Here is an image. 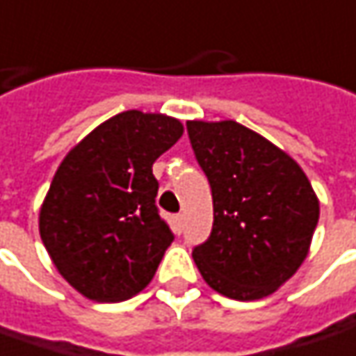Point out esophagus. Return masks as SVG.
<instances>
[{"label": "esophagus", "mask_w": 356, "mask_h": 356, "mask_svg": "<svg viewBox=\"0 0 356 356\" xmlns=\"http://www.w3.org/2000/svg\"><path fill=\"white\" fill-rule=\"evenodd\" d=\"M183 222H185V216L183 215L173 216V228H175V232H177V234L183 232Z\"/></svg>", "instance_id": "esophagus-1"}]
</instances>
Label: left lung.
Here are the masks:
<instances>
[{
    "instance_id": "8db88e82",
    "label": "left lung",
    "mask_w": 356,
    "mask_h": 356,
    "mask_svg": "<svg viewBox=\"0 0 356 356\" xmlns=\"http://www.w3.org/2000/svg\"><path fill=\"white\" fill-rule=\"evenodd\" d=\"M191 147L213 191L211 236L193 260L230 300L274 293L305 260L319 220L309 179L286 152L238 122H187Z\"/></svg>"
}]
</instances>
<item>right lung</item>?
<instances>
[{"label": "right lung", "mask_w": 356, "mask_h": 356, "mask_svg": "<svg viewBox=\"0 0 356 356\" xmlns=\"http://www.w3.org/2000/svg\"><path fill=\"white\" fill-rule=\"evenodd\" d=\"M183 136L163 114L128 110L74 145L44 197L39 232L58 274L84 298L124 301L145 288L173 232L155 204V159Z\"/></svg>", "instance_id": "1"}]
</instances>
